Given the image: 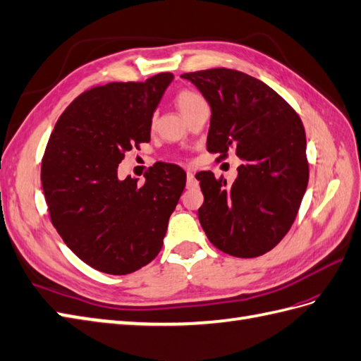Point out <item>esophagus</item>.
Here are the masks:
<instances>
[{
    "instance_id": "obj_1",
    "label": "esophagus",
    "mask_w": 361,
    "mask_h": 361,
    "mask_svg": "<svg viewBox=\"0 0 361 361\" xmlns=\"http://www.w3.org/2000/svg\"><path fill=\"white\" fill-rule=\"evenodd\" d=\"M196 185H197V180H196V178H195V173L188 171V173H187V187H188V188H192V187H196Z\"/></svg>"
}]
</instances>
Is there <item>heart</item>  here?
<instances>
[{"instance_id":"obj_1","label":"heart","mask_w":361,"mask_h":361,"mask_svg":"<svg viewBox=\"0 0 361 361\" xmlns=\"http://www.w3.org/2000/svg\"><path fill=\"white\" fill-rule=\"evenodd\" d=\"M176 105H178L179 111L182 113V116H185V114L196 107V105H199L200 102H204V99H202V96L196 92L192 90H180L178 94H176Z\"/></svg>"}]
</instances>
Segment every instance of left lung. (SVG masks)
I'll return each instance as SVG.
<instances>
[{
  "label": "left lung",
  "mask_w": 361,
  "mask_h": 361,
  "mask_svg": "<svg viewBox=\"0 0 361 361\" xmlns=\"http://www.w3.org/2000/svg\"><path fill=\"white\" fill-rule=\"evenodd\" d=\"M211 107L207 150L242 159L228 187L211 171L196 173L204 192L199 222L209 242L230 256L271 251L294 224L310 179L300 118L265 82L239 70L183 73Z\"/></svg>",
  "instance_id": "1"
}]
</instances>
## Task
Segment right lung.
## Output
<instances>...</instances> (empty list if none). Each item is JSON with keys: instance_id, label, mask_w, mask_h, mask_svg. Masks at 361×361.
I'll return each mask as SVG.
<instances>
[{"instance_id": "1", "label": "right lung", "mask_w": 361, "mask_h": 361, "mask_svg": "<svg viewBox=\"0 0 361 361\" xmlns=\"http://www.w3.org/2000/svg\"><path fill=\"white\" fill-rule=\"evenodd\" d=\"M171 73L110 82L79 94L61 114L41 165L51 224L87 265L124 276L159 254L187 173L156 164L139 185L118 178L131 148L150 142L152 118Z\"/></svg>"}]
</instances>
